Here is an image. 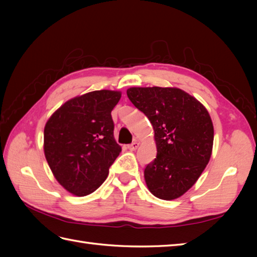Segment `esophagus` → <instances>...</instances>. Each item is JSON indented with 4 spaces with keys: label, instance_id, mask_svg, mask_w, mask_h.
Masks as SVG:
<instances>
[{
    "label": "esophagus",
    "instance_id": "obj_1",
    "mask_svg": "<svg viewBox=\"0 0 257 257\" xmlns=\"http://www.w3.org/2000/svg\"><path fill=\"white\" fill-rule=\"evenodd\" d=\"M139 147V143L138 141H134L133 144H130V145H128V149L129 150H132V151H135L136 149H137Z\"/></svg>",
    "mask_w": 257,
    "mask_h": 257
}]
</instances>
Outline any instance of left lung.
I'll use <instances>...</instances> for the list:
<instances>
[{
    "mask_svg": "<svg viewBox=\"0 0 257 257\" xmlns=\"http://www.w3.org/2000/svg\"><path fill=\"white\" fill-rule=\"evenodd\" d=\"M127 96L155 130L157 157L145 169L147 187L161 200L180 198L210 161L214 129L209 112L174 87H132Z\"/></svg>",
    "mask_w": 257,
    "mask_h": 257,
    "instance_id": "1",
    "label": "left lung"
}]
</instances>
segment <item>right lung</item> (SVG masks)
Segmentation results:
<instances>
[{
	"label": "right lung",
	"instance_id": "add662e5",
	"mask_svg": "<svg viewBox=\"0 0 257 257\" xmlns=\"http://www.w3.org/2000/svg\"><path fill=\"white\" fill-rule=\"evenodd\" d=\"M120 97L114 90L87 92L65 102L47 120L45 158L58 183L74 195L99 188L121 152L111 118Z\"/></svg>",
	"mask_w": 257,
	"mask_h": 257
}]
</instances>
